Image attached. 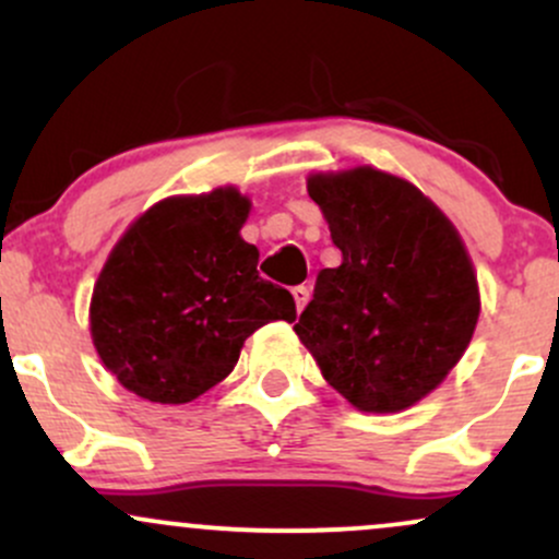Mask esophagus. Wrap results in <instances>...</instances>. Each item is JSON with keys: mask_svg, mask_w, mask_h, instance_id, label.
Segmentation results:
<instances>
[{"mask_svg": "<svg viewBox=\"0 0 559 559\" xmlns=\"http://www.w3.org/2000/svg\"><path fill=\"white\" fill-rule=\"evenodd\" d=\"M292 294H294V305H297V312H301V310H305L307 301H310V288H307V286H294Z\"/></svg>", "mask_w": 559, "mask_h": 559, "instance_id": "obj_1", "label": "esophagus"}]
</instances>
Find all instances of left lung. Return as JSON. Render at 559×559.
Returning a JSON list of instances; mask_svg holds the SVG:
<instances>
[{"mask_svg": "<svg viewBox=\"0 0 559 559\" xmlns=\"http://www.w3.org/2000/svg\"><path fill=\"white\" fill-rule=\"evenodd\" d=\"M342 265L318 273L297 325L320 373L362 413H400L444 381L476 331L478 281L457 228L376 168L316 173Z\"/></svg>", "mask_w": 559, "mask_h": 559, "instance_id": "left-lung-1", "label": "left lung"}]
</instances>
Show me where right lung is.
I'll list each match as a JSON object with an SVG mask.
<instances>
[{
  "mask_svg": "<svg viewBox=\"0 0 559 559\" xmlns=\"http://www.w3.org/2000/svg\"><path fill=\"white\" fill-rule=\"evenodd\" d=\"M247 215L234 186L170 197L115 243L88 320L105 368L141 400H197L234 370L254 331L297 318L292 294L260 278L258 247L239 234Z\"/></svg>",
  "mask_w": 559,
  "mask_h": 559,
  "instance_id": "obj_1",
  "label": "right lung"
}]
</instances>
